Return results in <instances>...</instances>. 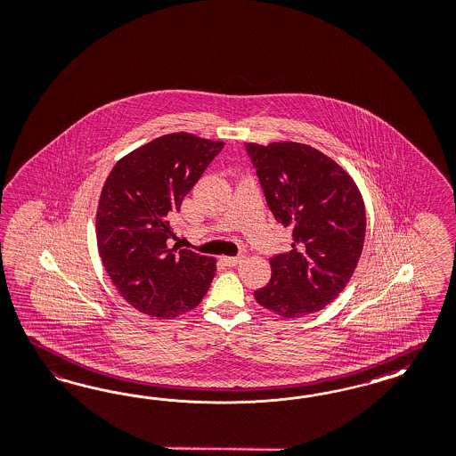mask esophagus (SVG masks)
<instances>
[{
    "instance_id": "obj_1",
    "label": "esophagus",
    "mask_w": 456,
    "mask_h": 456,
    "mask_svg": "<svg viewBox=\"0 0 456 456\" xmlns=\"http://www.w3.org/2000/svg\"><path fill=\"white\" fill-rule=\"evenodd\" d=\"M220 259H222V263H224L225 266H237L239 263H242L244 256H222Z\"/></svg>"
}]
</instances>
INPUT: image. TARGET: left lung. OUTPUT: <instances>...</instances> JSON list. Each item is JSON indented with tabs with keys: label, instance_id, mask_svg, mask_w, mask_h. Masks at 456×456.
<instances>
[{
	"label": "left lung",
	"instance_id": "obj_1",
	"mask_svg": "<svg viewBox=\"0 0 456 456\" xmlns=\"http://www.w3.org/2000/svg\"><path fill=\"white\" fill-rule=\"evenodd\" d=\"M274 219L293 229L291 249L269 259L271 280L256 301L283 318L323 310L361 259L365 207L352 176L303 142H246Z\"/></svg>",
	"mask_w": 456,
	"mask_h": 456
}]
</instances>
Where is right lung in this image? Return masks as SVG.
Masks as SVG:
<instances>
[{"mask_svg": "<svg viewBox=\"0 0 456 456\" xmlns=\"http://www.w3.org/2000/svg\"><path fill=\"white\" fill-rule=\"evenodd\" d=\"M224 142L172 133L121 158L101 191L95 237L102 266L138 312L172 320L199 306L216 257L168 249L170 219Z\"/></svg>", "mask_w": 456, "mask_h": 456, "instance_id": "obj_1", "label": "right lung"}]
</instances>
